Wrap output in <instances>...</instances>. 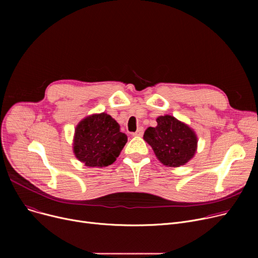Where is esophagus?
<instances>
[{"instance_id": "obj_1", "label": "esophagus", "mask_w": 258, "mask_h": 258, "mask_svg": "<svg viewBox=\"0 0 258 258\" xmlns=\"http://www.w3.org/2000/svg\"><path fill=\"white\" fill-rule=\"evenodd\" d=\"M143 127H138V130L135 132V133H133V136L134 137H141L142 135H143Z\"/></svg>"}]
</instances>
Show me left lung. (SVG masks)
<instances>
[{"label":"left lung","mask_w":258,"mask_h":258,"mask_svg":"<svg viewBox=\"0 0 258 258\" xmlns=\"http://www.w3.org/2000/svg\"><path fill=\"white\" fill-rule=\"evenodd\" d=\"M157 126L148 127L143 139L150 144L163 165L179 167L192 159L198 137L192 128L170 115L159 116Z\"/></svg>","instance_id":"8db88e82"}]
</instances>
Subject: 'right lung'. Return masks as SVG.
Listing matches in <instances>:
<instances>
[{
    "instance_id": "add662e5",
    "label": "right lung",
    "mask_w": 258,
    "mask_h": 258,
    "mask_svg": "<svg viewBox=\"0 0 258 258\" xmlns=\"http://www.w3.org/2000/svg\"><path fill=\"white\" fill-rule=\"evenodd\" d=\"M126 142L115 119L105 113L93 114L77 124L73 152L86 166L105 167L114 163Z\"/></svg>"
}]
</instances>
